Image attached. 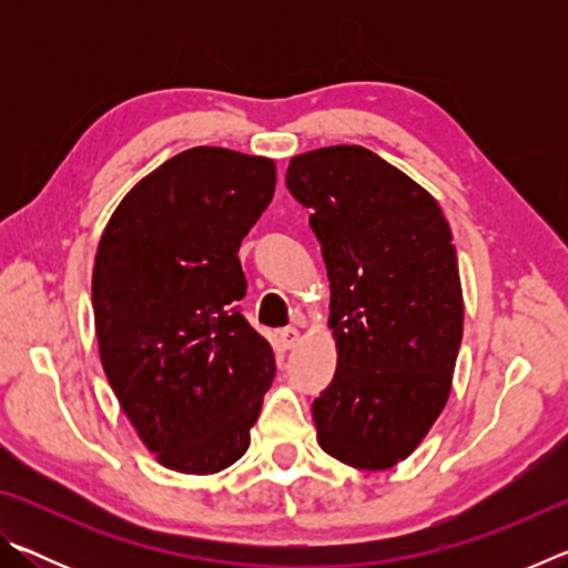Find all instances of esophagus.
<instances>
[{"instance_id": "1", "label": "esophagus", "mask_w": 568, "mask_h": 568, "mask_svg": "<svg viewBox=\"0 0 568 568\" xmlns=\"http://www.w3.org/2000/svg\"><path fill=\"white\" fill-rule=\"evenodd\" d=\"M281 343H283L285 351H293L295 345L301 343V331H297V328H283L281 331Z\"/></svg>"}]
</instances>
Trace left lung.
Instances as JSON below:
<instances>
[{
  "instance_id": "left-lung-1",
  "label": "left lung",
  "mask_w": 568,
  "mask_h": 568,
  "mask_svg": "<svg viewBox=\"0 0 568 568\" xmlns=\"http://www.w3.org/2000/svg\"><path fill=\"white\" fill-rule=\"evenodd\" d=\"M285 182L311 210L331 281L338 368L313 400L318 444L353 468H393L450 396L464 293L448 220L428 190L361 145L295 155Z\"/></svg>"
}]
</instances>
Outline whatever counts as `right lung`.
<instances>
[{"mask_svg":"<svg viewBox=\"0 0 568 568\" xmlns=\"http://www.w3.org/2000/svg\"><path fill=\"white\" fill-rule=\"evenodd\" d=\"M275 162L192 148L114 210L92 271L100 361L124 416L165 468L217 474L245 454L275 376L240 315L237 250L271 205Z\"/></svg>","mask_w":568,"mask_h":568,"instance_id":"right-lung-1","label":"right lung"}]
</instances>
